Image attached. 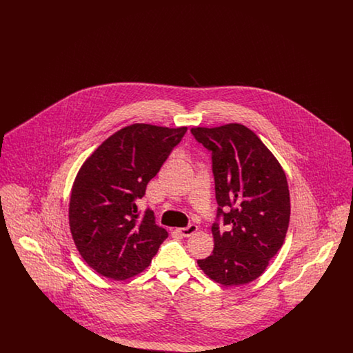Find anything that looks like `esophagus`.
I'll return each mask as SVG.
<instances>
[{"label": "esophagus", "instance_id": "1", "mask_svg": "<svg viewBox=\"0 0 353 353\" xmlns=\"http://www.w3.org/2000/svg\"><path fill=\"white\" fill-rule=\"evenodd\" d=\"M199 230L197 225H189L188 228H181V229H177V232L184 236H190V235L194 234L196 232Z\"/></svg>", "mask_w": 353, "mask_h": 353}]
</instances>
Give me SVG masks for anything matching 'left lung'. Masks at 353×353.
<instances>
[{
  "label": "left lung",
  "instance_id": "8db88e82",
  "mask_svg": "<svg viewBox=\"0 0 353 353\" xmlns=\"http://www.w3.org/2000/svg\"><path fill=\"white\" fill-rule=\"evenodd\" d=\"M192 134L212 151L217 217L212 226L213 254L197 261L219 285H248L259 278L285 242L291 205L285 173L261 139L243 124L229 123Z\"/></svg>",
  "mask_w": 353,
  "mask_h": 353
}]
</instances>
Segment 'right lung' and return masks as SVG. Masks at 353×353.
Wrapping results in <instances>:
<instances>
[{
	"instance_id": "obj_1",
	"label": "right lung",
	"mask_w": 353,
	"mask_h": 353,
	"mask_svg": "<svg viewBox=\"0 0 353 353\" xmlns=\"http://www.w3.org/2000/svg\"><path fill=\"white\" fill-rule=\"evenodd\" d=\"M186 127L134 123L111 134L79 169L71 188L68 223L85 263L98 274L124 281L147 269L165 229L136 201L181 141Z\"/></svg>"
}]
</instances>
